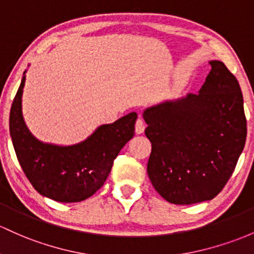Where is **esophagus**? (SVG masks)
<instances>
[{
	"mask_svg": "<svg viewBox=\"0 0 254 254\" xmlns=\"http://www.w3.org/2000/svg\"><path fill=\"white\" fill-rule=\"evenodd\" d=\"M146 125L145 122H144L143 119H138L137 122H135V133L137 134H141V133L144 132V129H145Z\"/></svg>",
	"mask_w": 254,
	"mask_h": 254,
	"instance_id": "34e87169",
	"label": "esophagus"
}]
</instances>
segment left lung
<instances>
[{"label": "left lung", "instance_id": "obj_1", "mask_svg": "<svg viewBox=\"0 0 254 254\" xmlns=\"http://www.w3.org/2000/svg\"><path fill=\"white\" fill-rule=\"evenodd\" d=\"M211 71L198 93L144 111L151 141L148 176L168 202L191 204L215 197L245 148L247 121L236 77L224 63Z\"/></svg>", "mask_w": 254, "mask_h": 254}]
</instances>
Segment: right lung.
<instances>
[{
    "label": "right lung",
    "mask_w": 254,
    "mask_h": 254,
    "mask_svg": "<svg viewBox=\"0 0 254 254\" xmlns=\"http://www.w3.org/2000/svg\"><path fill=\"white\" fill-rule=\"evenodd\" d=\"M25 72L13 100L9 132L18 161L37 192L58 202H80L99 190L114 160L134 135L137 114L102 125L86 140L59 146L42 143L30 133L21 114Z\"/></svg>",
    "instance_id": "right-lung-1"
}]
</instances>
